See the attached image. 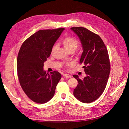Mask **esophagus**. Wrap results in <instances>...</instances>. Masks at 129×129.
Returning <instances> with one entry per match:
<instances>
[{"instance_id":"esophagus-1","label":"esophagus","mask_w":129,"mask_h":129,"mask_svg":"<svg viewBox=\"0 0 129 129\" xmlns=\"http://www.w3.org/2000/svg\"><path fill=\"white\" fill-rule=\"evenodd\" d=\"M63 76L64 77H67V78H70L72 77V75H71L70 74H63Z\"/></svg>"}]
</instances>
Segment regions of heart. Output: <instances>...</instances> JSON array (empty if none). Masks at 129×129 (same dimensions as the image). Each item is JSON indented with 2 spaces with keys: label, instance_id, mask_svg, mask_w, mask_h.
I'll use <instances>...</instances> for the list:
<instances>
[{
  "label": "heart",
  "instance_id": "b5f03b06",
  "mask_svg": "<svg viewBox=\"0 0 129 129\" xmlns=\"http://www.w3.org/2000/svg\"><path fill=\"white\" fill-rule=\"evenodd\" d=\"M62 44H63L64 47L68 51H69L71 50H75V49L77 48L78 46H79V42H78V41L76 39L71 37H68L64 38L63 40H62ZM55 45H54L52 49V52H53V50L55 49Z\"/></svg>",
  "mask_w": 129,
  "mask_h": 129
}]
</instances>
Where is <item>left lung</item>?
Returning <instances> with one entry per match:
<instances>
[{
	"instance_id": "left-lung-1",
	"label": "left lung",
	"mask_w": 129,
	"mask_h": 129,
	"mask_svg": "<svg viewBox=\"0 0 129 129\" xmlns=\"http://www.w3.org/2000/svg\"><path fill=\"white\" fill-rule=\"evenodd\" d=\"M79 37L83 51L80 63L84 66L86 74L83 80L74 75L78 84L74 89V95L85 103H91L102 94L106 87L110 72L108 50L101 37L82 27L71 28Z\"/></svg>"
}]
</instances>
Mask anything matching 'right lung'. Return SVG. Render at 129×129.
Listing matches in <instances>:
<instances>
[{
    "instance_id": "add662e5",
    "label": "right lung",
    "mask_w": 129,
    "mask_h": 129,
    "mask_svg": "<svg viewBox=\"0 0 129 129\" xmlns=\"http://www.w3.org/2000/svg\"><path fill=\"white\" fill-rule=\"evenodd\" d=\"M64 28L42 29L35 33L22 44L17 58L18 77L26 95L33 102L43 104L51 100L61 78L56 71H45L44 62Z\"/></svg>"
}]
</instances>
